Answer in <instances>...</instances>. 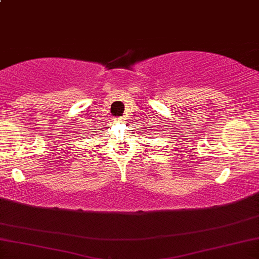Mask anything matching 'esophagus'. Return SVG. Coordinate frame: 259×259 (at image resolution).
Here are the masks:
<instances>
[{
    "instance_id": "1",
    "label": "esophagus",
    "mask_w": 259,
    "mask_h": 259,
    "mask_svg": "<svg viewBox=\"0 0 259 259\" xmlns=\"http://www.w3.org/2000/svg\"><path fill=\"white\" fill-rule=\"evenodd\" d=\"M123 119H124V118L123 117H118V118H115V121H123Z\"/></svg>"
}]
</instances>
